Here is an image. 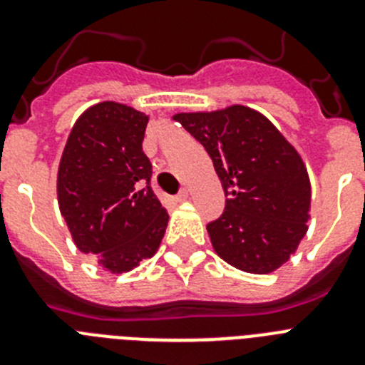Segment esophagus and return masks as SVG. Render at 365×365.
Listing matches in <instances>:
<instances>
[{"label":"esophagus","instance_id":"34e87169","mask_svg":"<svg viewBox=\"0 0 365 365\" xmlns=\"http://www.w3.org/2000/svg\"><path fill=\"white\" fill-rule=\"evenodd\" d=\"M188 195H190L188 190H180V193H177V195H175V201H177V202L186 201V199H188Z\"/></svg>","mask_w":365,"mask_h":365}]
</instances>
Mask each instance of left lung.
Instances as JSON below:
<instances>
[{"label": "left lung", "instance_id": "1", "mask_svg": "<svg viewBox=\"0 0 365 365\" xmlns=\"http://www.w3.org/2000/svg\"><path fill=\"white\" fill-rule=\"evenodd\" d=\"M173 120L208 151L228 197L206 227L215 254L243 272L278 270L309 230L311 180L302 155L247 106L177 113Z\"/></svg>", "mask_w": 365, "mask_h": 365}]
</instances>
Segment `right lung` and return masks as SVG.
Instances as JSON below:
<instances>
[{
  "mask_svg": "<svg viewBox=\"0 0 365 365\" xmlns=\"http://www.w3.org/2000/svg\"><path fill=\"white\" fill-rule=\"evenodd\" d=\"M148 120L146 113L113 100L87 108L58 166V206L71 237L111 274L130 272L153 256L170 219L148 186Z\"/></svg>",
  "mask_w": 365,
  "mask_h": 365,
  "instance_id": "1",
  "label": "right lung"
}]
</instances>
